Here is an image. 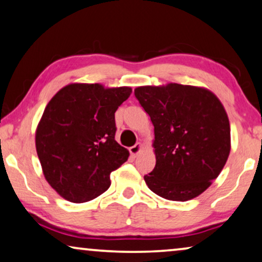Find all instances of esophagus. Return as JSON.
Segmentation results:
<instances>
[{"label":"esophagus","instance_id":"obj_1","mask_svg":"<svg viewBox=\"0 0 262 262\" xmlns=\"http://www.w3.org/2000/svg\"><path fill=\"white\" fill-rule=\"evenodd\" d=\"M142 148V145L140 142H138V144H135L134 146H132V147H129V152H130V155L133 157H137L139 153H140Z\"/></svg>","mask_w":262,"mask_h":262}]
</instances>
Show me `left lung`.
<instances>
[{
    "instance_id": "left-lung-1",
    "label": "left lung",
    "mask_w": 262,
    "mask_h": 262,
    "mask_svg": "<svg viewBox=\"0 0 262 262\" xmlns=\"http://www.w3.org/2000/svg\"><path fill=\"white\" fill-rule=\"evenodd\" d=\"M134 95L155 125L156 166L145 182L167 200L187 201L204 193L228 160L230 123L214 93L167 83L140 86Z\"/></svg>"
}]
</instances>
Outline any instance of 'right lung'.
<instances>
[{
    "mask_svg": "<svg viewBox=\"0 0 262 262\" xmlns=\"http://www.w3.org/2000/svg\"><path fill=\"white\" fill-rule=\"evenodd\" d=\"M130 87L69 83L52 97L36 130V149L48 183L66 200H93L110 187V173L129 152L115 140V113Z\"/></svg>",
    "mask_w": 262,
    "mask_h": 262,
    "instance_id": "1",
    "label": "right lung"
}]
</instances>
